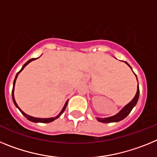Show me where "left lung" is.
Instances as JSON below:
<instances>
[{
  "mask_svg": "<svg viewBox=\"0 0 157 157\" xmlns=\"http://www.w3.org/2000/svg\"><path fill=\"white\" fill-rule=\"evenodd\" d=\"M124 62H125V63H127L129 67H130V68H131V67H130V65L127 63V62L126 61H124ZM135 76H136V75H135ZM136 77H137V76H136ZM137 80H138V78H137ZM138 98H139V87H138V90H137V93H136L135 96H134V98H133V100L130 101V103H128L127 105H126V106L123 107V109H121V111H120L119 113H117V114L115 115V116H111V117L104 118V119H102V118H97V120H98L99 122H101V123H114V122L121 121V120H123V119H125V118L127 117L129 114H130V112H131V110L133 109V108L135 106L136 104H137V102H138Z\"/></svg>",
  "mask_w": 157,
  "mask_h": 157,
  "instance_id": "obj_1",
  "label": "left lung"
}]
</instances>
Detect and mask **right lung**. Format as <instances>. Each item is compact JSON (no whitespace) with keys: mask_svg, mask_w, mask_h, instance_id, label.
Listing matches in <instances>:
<instances>
[{"mask_svg":"<svg viewBox=\"0 0 157 157\" xmlns=\"http://www.w3.org/2000/svg\"><path fill=\"white\" fill-rule=\"evenodd\" d=\"M35 59H36V58H35ZM34 59V58H33V59H29L28 61H27V63H25V64L23 65V67H22L21 70L19 71L18 72L17 74H16V78H15V80H14V82H13V88H12V100H13V102H14V104H15V105H16V108H18V109H19V110L20 111V112H21L22 114H23V116H25V117L27 118V120H30V121H31V122H34V123H50V122L54 121V120H56V119H57V118H59V116H60V115H61L62 113H63V111H64V110H65V109H66L67 105V101H67V102H66V103H65L64 106H63V109H62V111H61V112H60V113H59V114L58 115V116H56V117H52V118H45V119H44V118H43V119H41V118H36V117H33V116H28V115L26 114V113H25V112H23V111L21 110V109H19V107L18 106V105H17V104H16V100H15V98H14V88H15V83H16V78H17V77H18V75H19V73H20V72H21L23 70V68H24L25 67L27 66V65L28 64V63H30V62L33 61V60H34V59Z\"/></svg>","mask_w":157,"mask_h":157,"instance_id":"1","label":"right lung"}]
</instances>
